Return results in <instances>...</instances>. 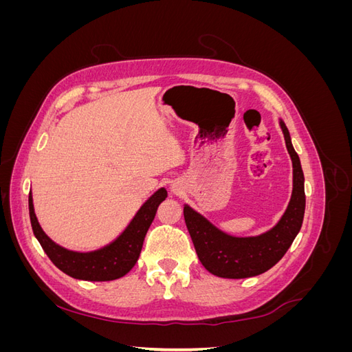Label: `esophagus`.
Here are the masks:
<instances>
[{"instance_id":"34e87169","label":"esophagus","mask_w":352,"mask_h":352,"mask_svg":"<svg viewBox=\"0 0 352 352\" xmlns=\"http://www.w3.org/2000/svg\"><path fill=\"white\" fill-rule=\"evenodd\" d=\"M175 192H176V189H175Z\"/></svg>"}]
</instances>
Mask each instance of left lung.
Instances as JSON below:
<instances>
[{
    "instance_id": "1",
    "label": "left lung",
    "mask_w": 352,
    "mask_h": 352,
    "mask_svg": "<svg viewBox=\"0 0 352 352\" xmlns=\"http://www.w3.org/2000/svg\"><path fill=\"white\" fill-rule=\"evenodd\" d=\"M286 150L292 160V194L278 223L260 235L235 236L216 225L190 206H184V216L190 239L201 264L214 276L225 279H245L272 269L289 250L300 232L305 211L304 173L295 153L291 135L279 119Z\"/></svg>"
}]
</instances>
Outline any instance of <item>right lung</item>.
<instances>
[{"mask_svg":"<svg viewBox=\"0 0 352 352\" xmlns=\"http://www.w3.org/2000/svg\"><path fill=\"white\" fill-rule=\"evenodd\" d=\"M166 198V188L155 190L136 211L129 225L119 236L104 247L92 251H72L52 241L41 228L36 219L32 190L29 192L30 225L42 250L63 273L79 280L107 282L123 278L126 273L132 270L140 258L145 235L155 217L157 208Z\"/></svg>","mask_w":352,"mask_h":352,"instance_id":"right-lung-1","label":"right lung"}]
</instances>
